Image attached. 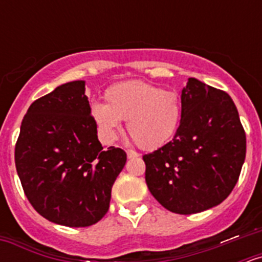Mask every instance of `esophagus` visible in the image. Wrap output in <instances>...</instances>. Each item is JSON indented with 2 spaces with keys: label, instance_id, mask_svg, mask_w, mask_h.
Segmentation results:
<instances>
[{
  "label": "esophagus",
  "instance_id": "esophagus-1",
  "mask_svg": "<svg viewBox=\"0 0 262 262\" xmlns=\"http://www.w3.org/2000/svg\"><path fill=\"white\" fill-rule=\"evenodd\" d=\"M126 154H127V157H128V159H134V157H139L138 152L133 151V149H127Z\"/></svg>",
  "mask_w": 262,
  "mask_h": 262
}]
</instances>
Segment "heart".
I'll use <instances>...</instances> for the list:
<instances>
[{"mask_svg": "<svg viewBox=\"0 0 262 262\" xmlns=\"http://www.w3.org/2000/svg\"><path fill=\"white\" fill-rule=\"evenodd\" d=\"M105 103L92 106V117L101 133L115 139L127 120V131L143 149H156L170 140L182 120L181 98L144 81L119 82L105 92Z\"/></svg>", "mask_w": 262, "mask_h": 262, "instance_id": "b5f03b06", "label": "heart"}]
</instances>
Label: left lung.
<instances>
[{"instance_id":"obj_1","label":"left lung","mask_w":262,"mask_h":262,"mask_svg":"<svg viewBox=\"0 0 262 262\" xmlns=\"http://www.w3.org/2000/svg\"><path fill=\"white\" fill-rule=\"evenodd\" d=\"M181 103L176 135L143 160L152 195L169 211L189 215L221 205L230 195L247 142L237 108L226 92L191 77Z\"/></svg>"}]
</instances>
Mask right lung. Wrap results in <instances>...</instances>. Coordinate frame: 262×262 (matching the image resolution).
<instances>
[{"instance_id":"obj_1","label":"right lung","mask_w":262,"mask_h":262,"mask_svg":"<svg viewBox=\"0 0 262 262\" xmlns=\"http://www.w3.org/2000/svg\"><path fill=\"white\" fill-rule=\"evenodd\" d=\"M126 160L123 149L99 143L82 80L32 102L15 145L27 200L41 216L67 227L92 226L105 216Z\"/></svg>"}]
</instances>
